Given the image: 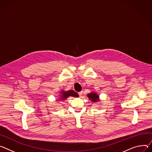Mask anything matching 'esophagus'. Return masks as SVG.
Here are the masks:
<instances>
[{
  "label": "esophagus",
  "mask_w": 152,
  "mask_h": 152,
  "mask_svg": "<svg viewBox=\"0 0 152 152\" xmlns=\"http://www.w3.org/2000/svg\"><path fill=\"white\" fill-rule=\"evenodd\" d=\"M78 95H79L80 97H81V96H82V95H83V92H82V91H81V92H78Z\"/></svg>",
  "instance_id": "esophagus-1"
}]
</instances>
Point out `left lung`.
<instances>
[{"label": "left lung", "instance_id": "1", "mask_svg": "<svg viewBox=\"0 0 152 152\" xmlns=\"http://www.w3.org/2000/svg\"><path fill=\"white\" fill-rule=\"evenodd\" d=\"M87 95L89 97V99H91L92 102H96L99 101V96L96 93L92 92L90 94H88Z\"/></svg>", "mask_w": 152, "mask_h": 152}]
</instances>
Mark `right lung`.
Returning <instances> with one entry per match:
<instances>
[{
  "label": "right lung",
  "mask_w": 152,
  "mask_h": 152,
  "mask_svg": "<svg viewBox=\"0 0 152 152\" xmlns=\"http://www.w3.org/2000/svg\"><path fill=\"white\" fill-rule=\"evenodd\" d=\"M60 94L61 95V97H60V98L61 100H65L66 98H67L69 96L78 97V94L73 90H69V91H64V90H63L60 92Z\"/></svg>",
  "instance_id": "obj_1"
}]
</instances>
